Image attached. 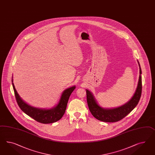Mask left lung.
Here are the masks:
<instances>
[{"instance_id":"8db88e82","label":"left lung","mask_w":155,"mask_h":155,"mask_svg":"<svg viewBox=\"0 0 155 155\" xmlns=\"http://www.w3.org/2000/svg\"><path fill=\"white\" fill-rule=\"evenodd\" d=\"M139 77L137 87L133 96L125 104L116 108H104L97 103L92 92L86 89L87 102L88 108L92 116L98 120L105 122H117L126 117L137 105L142 94V70L139 63Z\"/></svg>"}]
</instances>
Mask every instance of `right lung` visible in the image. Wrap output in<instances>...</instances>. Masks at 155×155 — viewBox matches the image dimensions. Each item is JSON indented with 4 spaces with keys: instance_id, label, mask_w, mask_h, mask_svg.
<instances>
[{
    "instance_id": "obj_1",
    "label": "right lung",
    "mask_w": 155,
    "mask_h": 155,
    "mask_svg": "<svg viewBox=\"0 0 155 155\" xmlns=\"http://www.w3.org/2000/svg\"><path fill=\"white\" fill-rule=\"evenodd\" d=\"M12 82L17 104L20 109L34 120L42 124L54 123L62 118L67 108L69 98L75 88V86H73L65 89L62 93L58 103L54 107L50 109H43L34 107L23 101L17 93L13 82V79Z\"/></svg>"
}]
</instances>
